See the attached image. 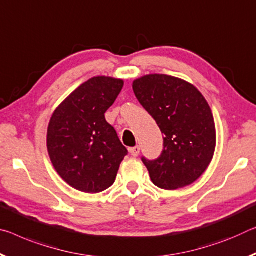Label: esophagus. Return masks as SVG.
Returning a JSON list of instances; mask_svg holds the SVG:
<instances>
[{"instance_id": "34e87169", "label": "esophagus", "mask_w": 256, "mask_h": 256, "mask_svg": "<svg viewBox=\"0 0 256 256\" xmlns=\"http://www.w3.org/2000/svg\"><path fill=\"white\" fill-rule=\"evenodd\" d=\"M130 154H131L133 157L139 156V154H140V147H139V146H136V147L130 148Z\"/></svg>"}]
</instances>
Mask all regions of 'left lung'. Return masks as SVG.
Masks as SVG:
<instances>
[{
    "mask_svg": "<svg viewBox=\"0 0 256 256\" xmlns=\"http://www.w3.org/2000/svg\"><path fill=\"white\" fill-rule=\"evenodd\" d=\"M133 91L163 133V152L156 160L141 157L158 188L176 190L192 184L213 158L216 125L212 110L194 85L168 75H147Z\"/></svg>",
    "mask_w": 256,
    "mask_h": 256,
    "instance_id": "obj_1",
    "label": "left lung"
}]
</instances>
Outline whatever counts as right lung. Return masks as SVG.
<instances>
[{"label": "right lung", "mask_w": 256, "mask_h": 256, "mask_svg": "<svg viewBox=\"0 0 256 256\" xmlns=\"http://www.w3.org/2000/svg\"><path fill=\"white\" fill-rule=\"evenodd\" d=\"M122 80H88L56 109L48 128V152L59 176L80 192L96 194L115 182L128 155L104 112L123 88Z\"/></svg>", "instance_id": "right-lung-1"}]
</instances>
